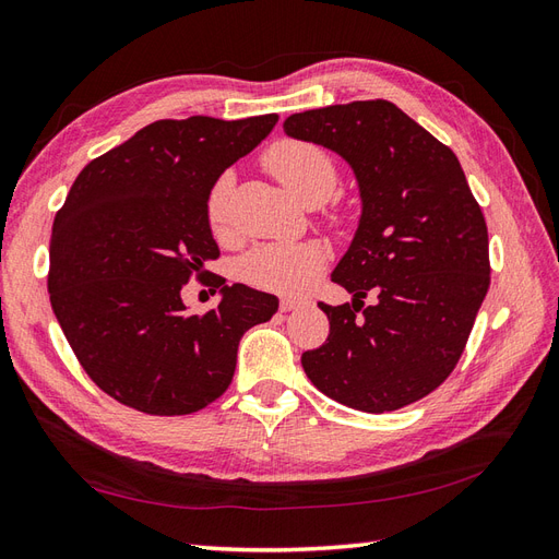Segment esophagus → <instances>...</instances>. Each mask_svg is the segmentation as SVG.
Returning <instances> with one entry per match:
<instances>
[{
    "label": "esophagus",
    "instance_id": "1",
    "mask_svg": "<svg viewBox=\"0 0 559 559\" xmlns=\"http://www.w3.org/2000/svg\"><path fill=\"white\" fill-rule=\"evenodd\" d=\"M300 306H304V300H298V298H289V296H286V298L280 300V310H282V312L298 310Z\"/></svg>",
    "mask_w": 559,
    "mask_h": 559
}]
</instances>
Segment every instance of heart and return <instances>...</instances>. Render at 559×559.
<instances>
[{
    "mask_svg": "<svg viewBox=\"0 0 559 559\" xmlns=\"http://www.w3.org/2000/svg\"><path fill=\"white\" fill-rule=\"evenodd\" d=\"M265 167L298 202L317 206L326 202L338 186V171L326 150L304 141H280L265 153ZM233 174H223L209 190L206 221L216 237L230 233ZM326 251L322 245L267 242L251 249L242 261V277L265 292L304 294L324 273Z\"/></svg>",
    "mask_w": 559,
    "mask_h": 559,
    "instance_id": "heart-1",
    "label": "heart"
}]
</instances>
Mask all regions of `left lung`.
<instances>
[{
    "instance_id": "1",
    "label": "left lung",
    "mask_w": 559,
    "mask_h": 559,
    "mask_svg": "<svg viewBox=\"0 0 559 559\" xmlns=\"http://www.w3.org/2000/svg\"><path fill=\"white\" fill-rule=\"evenodd\" d=\"M284 133L350 164L361 214L331 282L353 304L329 317L308 379L350 409L412 404L454 371L489 289V235L459 157L390 100H355L286 117ZM369 290L376 307H365Z\"/></svg>"
}]
</instances>
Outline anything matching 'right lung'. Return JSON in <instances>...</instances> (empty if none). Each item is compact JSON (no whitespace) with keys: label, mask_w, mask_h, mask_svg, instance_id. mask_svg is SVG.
<instances>
[{"label":"right lung","mask_w":559,"mask_h":559,"mask_svg":"<svg viewBox=\"0 0 559 559\" xmlns=\"http://www.w3.org/2000/svg\"><path fill=\"white\" fill-rule=\"evenodd\" d=\"M277 119H159L88 162L56 214L53 314L88 379L131 409H204L228 390L245 331L277 312V296L225 280L204 314L180 298L221 253L206 221L211 186Z\"/></svg>","instance_id":"right-lung-1"}]
</instances>
